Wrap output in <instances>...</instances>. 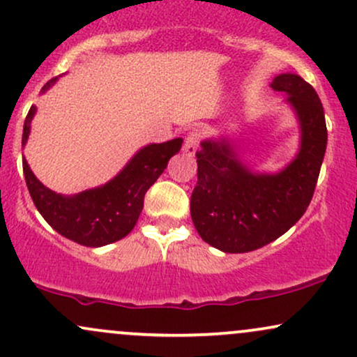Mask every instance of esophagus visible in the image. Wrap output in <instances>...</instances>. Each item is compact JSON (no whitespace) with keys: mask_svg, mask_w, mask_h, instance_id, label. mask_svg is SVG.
I'll return each mask as SVG.
<instances>
[{"mask_svg":"<svg viewBox=\"0 0 357 357\" xmlns=\"http://www.w3.org/2000/svg\"><path fill=\"white\" fill-rule=\"evenodd\" d=\"M198 146H199V132H190V136H188L186 141H184L183 151L188 155H195L196 151H198Z\"/></svg>","mask_w":357,"mask_h":357,"instance_id":"esophagus-1","label":"esophagus"}]
</instances>
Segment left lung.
Returning a JSON list of instances; mask_svg holds the SVG:
<instances>
[{"mask_svg": "<svg viewBox=\"0 0 357 357\" xmlns=\"http://www.w3.org/2000/svg\"><path fill=\"white\" fill-rule=\"evenodd\" d=\"M298 124V149L275 171H257L241 158L230 136L206 137L198 158V183L191 195L196 231L225 253H247L289 231L312 199L327 146L324 107L312 85L297 73L270 82Z\"/></svg>", "mask_w": 357, "mask_h": 357, "instance_id": "obj_1", "label": "left lung"}]
</instances>
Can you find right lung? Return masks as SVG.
I'll list each match as a JSON object with an SVG mask.
<instances>
[{"instance_id":"right-lung-1","label":"right lung","mask_w":357,"mask_h":357,"mask_svg":"<svg viewBox=\"0 0 357 357\" xmlns=\"http://www.w3.org/2000/svg\"><path fill=\"white\" fill-rule=\"evenodd\" d=\"M56 80L59 77L47 82L40 93L53 87ZM35 114L36 107L31 105L24 119L23 147L30 137ZM181 144L183 139L176 137L161 144L141 147L110 181L70 196L45 186L33 174L24 155L23 173L36 210L53 230L84 247L99 248L122 240L132 231L144 206L146 191L162 174L167 161L179 153Z\"/></svg>"}]
</instances>
